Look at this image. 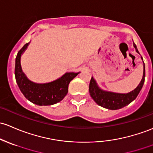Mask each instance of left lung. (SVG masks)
I'll list each match as a JSON object with an SVG mask.
<instances>
[{
	"label": "left lung",
	"instance_id": "1",
	"mask_svg": "<svg viewBox=\"0 0 153 153\" xmlns=\"http://www.w3.org/2000/svg\"><path fill=\"white\" fill-rule=\"evenodd\" d=\"M134 46L136 52L139 53L136 44H134ZM144 78H145V66H144V74H143V78L141 82L138 85L137 88L133 91L130 92L128 93H123H123H116L101 90L96 85L94 79L92 77L89 85L90 95L92 98L96 101L97 104L102 107L111 110L121 109L132 102L134 99H136L140 90H142L143 85H144Z\"/></svg>",
	"mask_w": 153,
	"mask_h": 153
}]
</instances>
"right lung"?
Here are the masks:
<instances>
[{
	"instance_id": "add662e5",
	"label": "right lung",
	"mask_w": 153,
	"mask_h": 153,
	"mask_svg": "<svg viewBox=\"0 0 153 153\" xmlns=\"http://www.w3.org/2000/svg\"><path fill=\"white\" fill-rule=\"evenodd\" d=\"M28 44L29 42L26 43L18 52L15 60L14 74L16 82L21 92L27 100L39 106L52 105L62 101L68 93V84L79 72L66 73L60 79L50 83L33 82L24 74L20 64L21 55Z\"/></svg>"
}]
</instances>
